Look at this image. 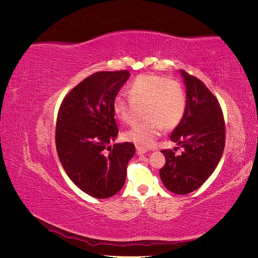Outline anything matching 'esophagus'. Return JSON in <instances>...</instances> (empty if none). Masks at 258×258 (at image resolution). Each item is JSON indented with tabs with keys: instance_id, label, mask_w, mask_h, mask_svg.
Masks as SVG:
<instances>
[{
	"instance_id": "esophagus-1",
	"label": "esophagus",
	"mask_w": 258,
	"mask_h": 258,
	"mask_svg": "<svg viewBox=\"0 0 258 258\" xmlns=\"http://www.w3.org/2000/svg\"><path fill=\"white\" fill-rule=\"evenodd\" d=\"M147 152V150H145V148L141 147V146H137V154L138 155H141V154H145Z\"/></svg>"
}]
</instances>
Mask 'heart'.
Here are the masks:
<instances>
[{
	"label": "heart",
	"mask_w": 258,
	"mask_h": 258,
	"mask_svg": "<svg viewBox=\"0 0 258 258\" xmlns=\"http://www.w3.org/2000/svg\"><path fill=\"white\" fill-rule=\"evenodd\" d=\"M129 97L114 98L113 110L120 121L136 122L143 108L146 118L122 135L124 140L152 146L162 129H174L181 122L186 107L181 84L163 75L141 74L129 86Z\"/></svg>",
	"instance_id": "1"
}]
</instances>
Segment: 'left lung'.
<instances>
[{"label":"left lung","instance_id":"obj_1","mask_svg":"<svg viewBox=\"0 0 258 258\" xmlns=\"http://www.w3.org/2000/svg\"><path fill=\"white\" fill-rule=\"evenodd\" d=\"M186 85V107L183 118L170 140L178 146L162 150L166 163L160 178L171 192L189 194L213 173L224 152L226 129L218 100L196 76L181 71ZM177 148L182 153L176 155Z\"/></svg>","mask_w":258,"mask_h":258}]
</instances>
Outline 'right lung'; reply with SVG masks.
Wrapping results in <instances>:
<instances>
[{
    "mask_svg": "<svg viewBox=\"0 0 258 258\" xmlns=\"http://www.w3.org/2000/svg\"><path fill=\"white\" fill-rule=\"evenodd\" d=\"M127 70L89 75L62 100L56 122L59 159L71 181L89 196L112 197L126 181L130 142L110 143L118 135L113 101L129 79Z\"/></svg>",
    "mask_w": 258,
    "mask_h": 258,
    "instance_id": "1",
    "label": "right lung"
}]
</instances>
